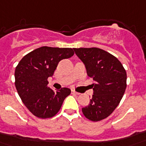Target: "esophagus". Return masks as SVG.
Returning <instances> with one entry per match:
<instances>
[{"instance_id":"34e87169","label":"esophagus","mask_w":146,"mask_h":146,"mask_svg":"<svg viewBox=\"0 0 146 146\" xmlns=\"http://www.w3.org/2000/svg\"><path fill=\"white\" fill-rule=\"evenodd\" d=\"M72 93H73V94H75V95H80V93H79V92H76L75 90H72Z\"/></svg>"}]
</instances>
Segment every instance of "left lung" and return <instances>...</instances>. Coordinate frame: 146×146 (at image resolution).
Listing matches in <instances>:
<instances>
[{"instance_id": "obj_1", "label": "left lung", "mask_w": 146, "mask_h": 146, "mask_svg": "<svg viewBox=\"0 0 146 146\" xmlns=\"http://www.w3.org/2000/svg\"><path fill=\"white\" fill-rule=\"evenodd\" d=\"M85 65L95 83L90 104L82 108L84 115L93 122L108 118L118 107L126 88V73L119 59L97 47L73 48Z\"/></svg>"}]
</instances>
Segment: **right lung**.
<instances>
[{
  "instance_id": "right-lung-1",
  "label": "right lung",
  "mask_w": 146,
  "mask_h": 146,
  "mask_svg": "<svg viewBox=\"0 0 146 146\" xmlns=\"http://www.w3.org/2000/svg\"><path fill=\"white\" fill-rule=\"evenodd\" d=\"M74 54L72 48L42 46L28 53L15 70V85L23 104L35 116L47 119L60 111L64 100L71 93L68 88L53 91L48 77L54 73L60 61Z\"/></svg>"
}]
</instances>
